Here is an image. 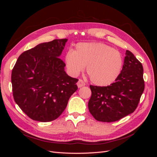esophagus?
<instances>
[{
  "label": "esophagus",
  "instance_id": "1",
  "mask_svg": "<svg viewBox=\"0 0 157 157\" xmlns=\"http://www.w3.org/2000/svg\"><path fill=\"white\" fill-rule=\"evenodd\" d=\"M77 86L78 88H80V87H82L84 86H85V83L84 82V81L82 80L81 79H79L78 81L77 82Z\"/></svg>",
  "mask_w": 157,
  "mask_h": 157
}]
</instances>
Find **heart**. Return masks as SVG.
I'll use <instances>...</instances> for the list:
<instances>
[{
  "mask_svg": "<svg viewBox=\"0 0 157 157\" xmlns=\"http://www.w3.org/2000/svg\"><path fill=\"white\" fill-rule=\"evenodd\" d=\"M65 61L73 75H78L86 66L90 80L99 86H109L115 82L123 65L120 52L101 42L78 44L73 52L66 54Z\"/></svg>",
  "mask_w": 157,
  "mask_h": 157,
  "instance_id": "1",
  "label": "heart"
}]
</instances>
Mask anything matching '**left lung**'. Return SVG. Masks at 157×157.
Masks as SVG:
<instances>
[{
  "label": "left lung",
  "mask_w": 157,
  "mask_h": 157,
  "mask_svg": "<svg viewBox=\"0 0 157 157\" xmlns=\"http://www.w3.org/2000/svg\"><path fill=\"white\" fill-rule=\"evenodd\" d=\"M122 69L115 82L107 86L90 85V113L96 120L115 122L134 112L144 92L142 64L129 50L126 51Z\"/></svg>",
  "instance_id": "1"
}]
</instances>
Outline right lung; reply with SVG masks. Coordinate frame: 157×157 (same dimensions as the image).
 <instances>
[{
    "instance_id": "obj_1",
    "label": "right lung",
    "mask_w": 157,
    "mask_h": 157,
    "mask_svg": "<svg viewBox=\"0 0 157 157\" xmlns=\"http://www.w3.org/2000/svg\"><path fill=\"white\" fill-rule=\"evenodd\" d=\"M67 39L43 42L22 53L12 72L15 102L31 119L50 122L63 112L78 88V79L65 71L59 59Z\"/></svg>"
}]
</instances>
